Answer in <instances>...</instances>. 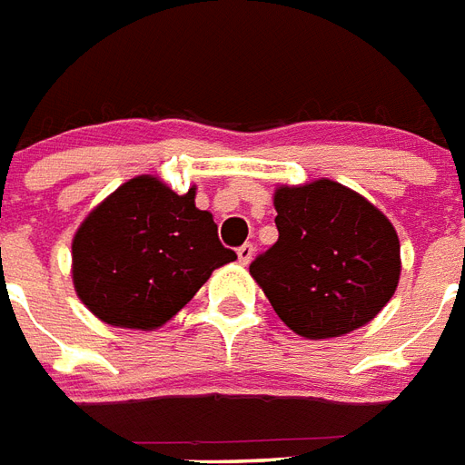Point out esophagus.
Wrapping results in <instances>:
<instances>
[{
    "label": "esophagus",
    "mask_w": 465,
    "mask_h": 465,
    "mask_svg": "<svg viewBox=\"0 0 465 465\" xmlns=\"http://www.w3.org/2000/svg\"><path fill=\"white\" fill-rule=\"evenodd\" d=\"M252 256H254V244L252 242H244L242 247H237V259H240V263H250Z\"/></svg>",
    "instance_id": "obj_1"
}]
</instances>
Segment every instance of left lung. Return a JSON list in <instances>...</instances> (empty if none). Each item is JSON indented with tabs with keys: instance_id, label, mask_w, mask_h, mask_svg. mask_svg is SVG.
Wrapping results in <instances>:
<instances>
[{
	"instance_id": "obj_1",
	"label": "left lung",
	"mask_w": 465,
	"mask_h": 465,
	"mask_svg": "<svg viewBox=\"0 0 465 465\" xmlns=\"http://www.w3.org/2000/svg\"><path fill=\"white\" fill-rule=\"evenodd\" d=\"M278 240L250 263L271 307L304 338L355 331L391 300L399 235L381 211L331 180L281 187Z\"/></svg>"
}]
</instances>
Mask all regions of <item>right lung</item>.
<instances>
[{"instance_id":"add662e5","label":"right lung","mask_w":465,"mask_h":465,"mask_svg":"<svg viewBox=\"0 0 465 465\" xmlns=\"http://www.w3.org/2000/svg\"><path fill=\"white\" fill-rule=\"evenodd\" d=\"M74 285L98 319L155 329L196 295L213 269L235 262L194 189L174 194L155 177H134L84 223L72 244Z\"/></svg>"}]
</instances>
